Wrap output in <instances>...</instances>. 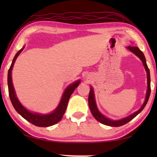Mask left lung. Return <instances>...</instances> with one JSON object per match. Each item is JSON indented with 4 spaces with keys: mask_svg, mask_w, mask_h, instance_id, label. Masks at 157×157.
<instances>
[{
    "mask_svg": "<svg viewBox=\"0 0 157 157\" xmlns=\"http://www.w3.org/2000/svg\"><path fill=\"white\" fill-rule=\"evenodd\" d=\"M126 49H128V51H130L131 52L134 53L136 56H138L141 61H142V63L144 66L146 71H147V94H146V97L145 100L144 101V104L142 106H141V108L135 111L134 113H133L132 114H131L128 117L125 118H123V119H119V120H112L111 119H109L108 117H106L104 115H103L100 112L99 110H98L97 105H96V99H95V95H94V91L92 86L90 87V92L89 95V109L91 110V112L92 115L94 116V117L98 121H99L100 123H101L104 125L109 126H115V127H117V126H123L126 123H128V121H130L131 120H132L134 117H136L137 115L139 114V113L141 112V111L143 110L144 108L146 105H147L148 100L149 98L150 93H151V78H150V72L149 69L148 68L147 61H146V59L144 55L142 53V51H140L138 47L136 46H128L126 47Z\"/></svg>",
    "mask_w": 157,
    "mask_h": 157,
    "instance_id": "1",
    "label": "left lung"
}]
</instances>
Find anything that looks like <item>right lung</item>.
<instances>
[{
  "mask_svg": "<svg viewBox=\"0 0 157 157\" xmlns=\"http://www.w3.org/2000/svg\"><path fill=\"white\" fill-rule=\"evenodd\" d=\"M25 48V46L23 47L21 50H19L13 59L12 63L10 66L9 70L8 73V93H9V96L11 101V103L13 106L14 109L16 111L20 114L23 118H24L25 120L29 121L30 123L33 124V125L39 127H48L57 124L58 122L61 121L62 117L65 113L67 108V105L68 100L76 89V88L81 83V80H77L75 82L71 83L69 86H68L66 88L63 95H62L61 99L60 101L59 105L53 110L52 112L46 113V114H42L40 113L33 112L28 110L26 108L21 104V103L19 101L18 97H17L16 91H15L13 84L12 81V69L13 67L14 63L16 61L17 57L18 56L19 54L22 52L23 49Z\"/></svg>",
  "mask_w": 157,
  "mask_h": 157,
  "instance_id": "right-lung-1",
  "label": "right lung"
}]
</instances>
